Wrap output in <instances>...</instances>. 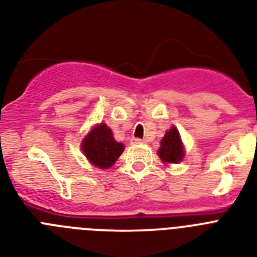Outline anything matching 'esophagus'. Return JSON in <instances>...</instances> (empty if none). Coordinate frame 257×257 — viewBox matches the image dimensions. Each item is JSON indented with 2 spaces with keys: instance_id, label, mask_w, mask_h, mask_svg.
<instances>
[{
  "instance_id": "obj_1",
  "label": "esophagus",
  "mask_w": 257,
  "mask_h": 257,
  "mask_svg": "<svg viewBox=\"0 0 257 257\" xmlns=\"http://www.w3.org/2000/svg\"><path fill=\"white\" fill-rule=\"evenodd\" d=\"M133 144V145H140V144H144V140H141V139H132V141H131Z\"/></svg>"
}]
</instances>
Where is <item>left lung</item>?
Wrapping results in <instances>:
<instances>
[{
    "label": "left lung",
    "instance_id": "left-lung-1",
    "mask_svg": "<svg viewBox=\"0 0 257 257\" xmlns=\"http://www.w3.org/2000/svg\"><path fill=\"white\" fill-rule=\"evenodd\" d=\"M158 154L165 163H179L183 159L184 146L182 144L179 131L175 126H172L170 131L166 132L165 137L161 141Z\"/></svg>",
    "mask_w": 257,
    "mask_h": 257
}]
</instances>
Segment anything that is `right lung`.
Listing matches in <instances>:
<instances>
[{
    "label": "right lung",
    "instance_id": "obj_1",
    "mask_svg": "<svg viewBox=\"0 0 257 257\" xmlns=\"http://www.w3.org/2000/svg\"><path fill=\"white\" fill-rule=\"evenodd\" d=\"M81 149L91 165L99 169H109L124 150V145L113 139L107 124L100 122L94 126L81 144Z\"/></svg>",
    "mask_w": 257,
    "mask_h": 257
}]
</instances>
